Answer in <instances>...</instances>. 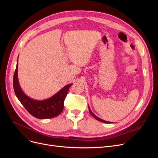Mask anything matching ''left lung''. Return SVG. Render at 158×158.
I'll list each match as a JSON object with an SVG mask.
<instances>
[{
	"label": "left lung",
	"mask_w": 158,
	"mask_h": 158,
	"mask_svg": "<svg viewBox=\"0 0 158 158\" xmlns=\"http://www.w3.org/2000/svg\"><path fill=\"white\" fill-rule=\"evenodd\" d=\"M88 109H89V112L90 113V114H92V115L93 116V117H94L95 119H96V120H98V121H100V122L105 123H111V122H108V121H104V120H103V119L100 118H99L98 117H97L96 115H95V114H94V113H93L92 111H91V109H90L89 106H88Z\"/></svg>",
	"instance_id": "1"
}]
</instances>
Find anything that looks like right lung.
Here are the masks:
<instances>
[{"label": "right lung", "instance_id": "add662e5", "mask_svg": "<svg viewBox=\"0 0 158 158\" xmlns=\"http://www.w3.org/2000/svg\"><path fill=\"white\" fill-rule=\"evenodd\" d=\"M18 59L17 60L16 69L14 74L13 86L14 92L19 101L27 111L35 118L45 119L58 116L63 111L64 99L73 84L66 85L56 94L48 99L44 100L33 99L25 94L20 88L18 78Z\"/></svg>", "mask_w": 158, "mask_h": 158}]
</instances>
